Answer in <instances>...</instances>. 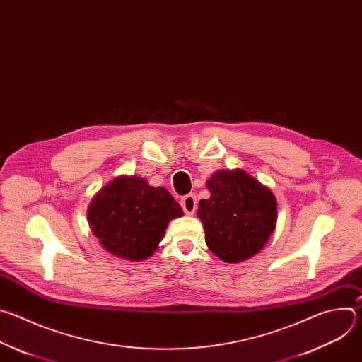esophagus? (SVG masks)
Listing matches in <instances>:
<instances>
[{
    "mask_svg": "<svg viewBox=\"0 0 362 362\" xmlns=\"http://www.w3.org/2000/svg\"><path fill=\"white\" fill-rule=\"evenodd\" d=\"M180 204H182V209L185 211L186 215H193L196 212V208H197V200H196V196L193 193L185 196L182 200H180Z\"/></svg>",
    "mask_w": 362,
    "mask_h": 362,
    "instance_id": "1",
    "label": "esophagus"
}]
</instances>
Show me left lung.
Segmentation results:
<instances>
[{
  "mask_svg": "<svg viewBox=\"0 0 362 362\" xmlns=\"http://www.w3.org/2000/svg\"><path fill=\"white\" fill-rule=\"evenodd\" d=\"M211 197L199 202L204 240L226 264L262 250L276 226V199L269 187L242 169L216 170L206 182Z\"/></svg>",
  "mask_w": 362,
  "mask_h": 362,
  "instance_id": "1",
  "label": "left lung"
}]
</instances>
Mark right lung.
<instances>
[{"label":"right lung","instance_id":"1","mask_svg":"<svg viewBox=\"0 0 362 362\" xmlns=\"http://www.w3.org/2000/svg\"><path fill=\"white\" fill-rule=\"evenodd\" d=\"M183 211L162 186L139 176H117L103 186L87 209L93 235L109 253L130 262L150 257L172 219Z\"/></svg>","mask_w":362,"mask_h":362}]
</instances>
